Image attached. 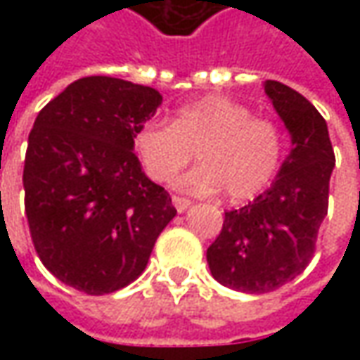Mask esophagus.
<instances>
[{
    "label": "esophagus",
    "instance_id": "obj_1",
    "mask_svg": "<svg viewBox=\"0 0 360 360\" xmlns=\"http://www.w3.org/2000/svg\"><path fill=\"white\" fill-rule=\"evenodd\" d=\"M172 204L176 206L178 212H184L186 208H190L192 200H190V198H184V196H172Z\"/></svg>",
    "mask_w": 360,
    "mask_h": 360
}]
</instances>
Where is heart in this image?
Masks as SVG:
<instances>
[{
	"mask_svg": "<svg viewBox=\"0 0 360 360\" xmlns=\"http://www.w3.org/2000/svg\"><path fill=\"white\" fill-rule=\"evenodd\" d=\"M134 148L146 174L166 182L194 158L202 166L182 186L198 192L224 190L232 202L256 198L274 182L284 156V134L274 120L252 116L248 105L222 96H208L176 110L172 124L150 120Z\"/></svg>",
	"mask_w": 360,
	"mask_h": 360,
	"instance_id": "heart-1",
	"label": "heart"
}]
</instances>
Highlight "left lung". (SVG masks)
I'll return each mask as SVG.
<instances>
[{"instance_id":"1","label":"left lung","mask_w":360,"mask_h":360,"mask_svg":"<svg viewBox=\"0 0 360 360\" xmlns=\"http://www.w3.org/2000/svg\"><path fill=\"white\" fill-rule=\"evenodd\" d=\"M264 91L290 131L292 148L269 190L224 212L222 230L206 250L216 281L262 295L309 266L328 210L335 152L325 118L297 90L269 79Z\"/></svg>"}]
</instances>
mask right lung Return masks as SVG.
<instances>
[{"instance_id": "right-lung-1", "label": "right lung", "mask_w": 360, "mask_h": 360, "mask_svg": "<svg viewBox=\"0 0 360 360\" xmlns=\"http://www.w3.org/2000/svg\"><path fill=\"white\" fill-rule=\"evenodd\" d=\"M160 104L154 88L82 77L41 108L30 131L23 190L35 252L86 295L134 283L176 216L134 154L136 131Z\"/></svg>"}]
</instances>
